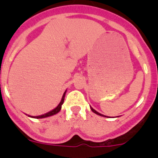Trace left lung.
<instances>
[{"label": "left lung", "instance_id": "left-lung-1", "mask_svg": "<svg viewBox=\"0 0 158 158\" xmlns=\"http://www.w3.org/2000/svg\"><path fill=\"white\" fill-rule=\"evenodd\" d=\"M90 109H91V110H92V111H93V112H94V113H95V114H98V115H100V116H103V117H106V115H104V114H100V113H98V111H95V109H92V107H90Z\"/></svg>", "mask_w": 158, "mask_h": 158}]
</instances>
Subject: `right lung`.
<instances>
[{"label": "right lung", "mask_w": 158, "mask_h": 158, "mask_svg": "<svg viewBox=\"0 0 158 158\" xmlns=\"http://www.w3.org/2000/svg\"><path fill=\"white\" fill-rule=\"evenodd\" d=\"M66 92H64V94H63V98H62V100L61 102H60V104L58 105V106H57L56 109H54L53 110H52V111H50L48 113H46V114H42V115H40V116H34V117H33V116H30V117H32V118H47V117H49V116H51V115H53V114H56V113H58L59 111L61 110V107H62V105L63 104V102H64V98H65V95H66Z\"/></svg>", "instance_id": "right-lung-1"}]
</instances>
